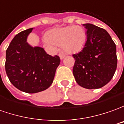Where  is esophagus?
<instances>
[{
    "mask_svg": "<svg viewBox=\"0 0 124 124\" xmlns=\"http://www.w3.org/2000/svg\"><path fill=\"white\" fill-rule=\"evenodd\" d=\"M65 56H66L65 54H62V53H60V54H59V57L60 58L61 60H62V59L64 58Z\"/></svg>",
    "mask_w": 124,
    "mask_h": 124,
    "instance_id": "esophagus-1",
    "label": "esophagus"
}]
</instances>
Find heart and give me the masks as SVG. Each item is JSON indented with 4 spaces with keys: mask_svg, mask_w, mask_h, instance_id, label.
Listing matches in <instances>:
<instances>
[{
    "mask_svg": "<svg viewBox=\"0 0 124 124\" xmlns=\"http://www.w3.org/2000/svg\"><path fill=\"white\" fill-rule=\"evenodd\" d=\"M45 39L51 44L62 46L66 53L75 54L81 51L85 47L87 33L83 27L69 26L49 31L45 35Z\"/></svg>",
    "mask_w": 124,
    "mask_h": 124,
    "instance_id": "heart-1",
    "label": "heart"
}]
</instances>
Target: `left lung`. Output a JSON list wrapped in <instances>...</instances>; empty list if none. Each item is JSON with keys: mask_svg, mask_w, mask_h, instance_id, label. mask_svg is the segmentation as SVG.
I'll list each match as a JSON object with an SVG mask.
<instances>
[{"mask_svg": "<svg viewBox=\"0 0 124 124\" xmlns=\"http://www.w3.org/2000/svg\"><path fill=\"white\" fill-rule=\"evenodd\" d=\"M86 44L81 51L73 54V75L80 86L98 89L111 80L117 69L116 45L106 30L92 23H84Z\"/></svg>", "mask_w": 124, "mask_h": 124, "instance_id": "obj_1", "label": "left lung"}]
</instances>
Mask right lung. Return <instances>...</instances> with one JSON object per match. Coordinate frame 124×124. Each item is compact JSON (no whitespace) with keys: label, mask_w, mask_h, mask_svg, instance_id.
Here are the masks:
<instances>
[{"label":"right lung","mask_w":124,"mask_h":124,"mask_svg":"<svg viewBox=\"0 0 124 124\" xmlns=\"http://www.w3.org/2000/svg\"><path fill=\"white\" fill-rule=\"evenodd\" d=\"M33 28L23 30L13 39L6 51L5 70L9 81L18 90L29 93L45 90L51 85L60 64L58 55L27 42Z\"/></svg>","instance_id":"right-lung-1"}]
</instances>
